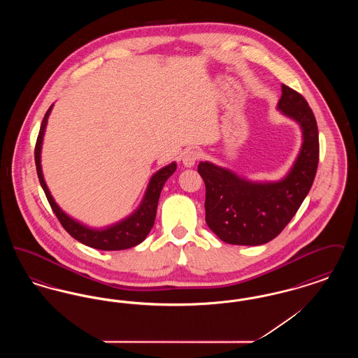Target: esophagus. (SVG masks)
I'll use <instances>...</instances> for the list:
<instances>
[{"instance_id":"34e87169","label":"esophagus","mask_w":358,"mask_h":358,"mask_svg":"<svg viewBox=\"0 0 358 358\" xmlns=\"http://www.w3.org/2000/svg\"><path fill=\"white\" fill-rule=\"evenodd\" d=\"M199 157H200V154L197 150H194V149H187L182 154V164L187 166V168H192L194 164H196V161L199 159Z\"/></svg>"}]
</instances>
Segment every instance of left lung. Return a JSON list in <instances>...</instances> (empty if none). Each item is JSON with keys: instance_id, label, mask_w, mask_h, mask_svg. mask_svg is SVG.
<instances>
[{"instance_id": "8db88e82", "label": "left lung", "mask_w": 358, "mask_h": 358, "mask_svg": "<svg viewBox=\"0 0 358 358\" xmlns=\"http://www.w3.org/2000/svg\"><path fill=\"white\" fill-rule=\"evenodd\" d=\"M278 110L299 123L303 136L301 152L283 180L252 182L210 162L199 164L205 182V222L228 244L260 245L276 238L314 182L320 139L313 111L306 99L286 85H282Z\"/></svg>"}]
</instances>
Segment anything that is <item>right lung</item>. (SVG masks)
<instances>
[{
	"instance_id": "right-lung-1",
	"label": "right lung",
	"mask_w": 358,
	"mask_h": 358,
	"mask_svg": "<svg viewBox=\"0 0 358 358\" xmlns=\"http://www.w3.org/2000/svg\"><path fill=\"white\" fill-rule=\"evenodd\" d=\"M52 107H53V104L48 108V111L44 115V120L41 122V127H40L37 141H36V148H34V161H36V171H37L40 185L43 187L56 217L59 219L63 228L69 232L72 238H76L78 241L83 243L91 248H96V250H102V251H120V250L136 247L146 238L150 229L153 228L161 190L165 185L166 180L176 171V168H177L176 162H171L168 166L154 173L153 177L150 178V182L148 185V189H146V193L143 196L142 203L138 206L136 212L131 213L129 217H126L124 220L117 222L114 225L103 228V229L85 227L82 222H76L72 217H69L67 213H64L60 209V206L55 203V200L51 196V192L44 181L40 155H41L43 138H44Z\"/></svg>"
}]
</instances>
